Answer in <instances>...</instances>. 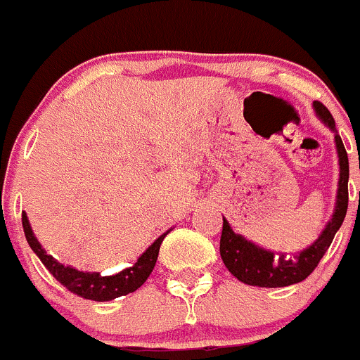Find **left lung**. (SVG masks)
<instances>
[{"mask_svg":"<svg viewBox=\"0 0 360 360\" xmlns=\"http://www.w3.org/2000/svg\"><path fill=\"white\" fill-rule=\"evenodd\" d=\"M313 110L316 117L334 133V143H336L338 162H340V180H338L336 202L330 220L326 224L320 236L313 241L309 247L302 248L301 252L287 257L285 254H278L255 245L254 241L247 240L241 234L234 233L233 227L224 219L222 236H220V257L224 264L229 269L233 276L240 282L254 287H289L300 283L320 262L327 248L333 243L334 234L343 224L348 208V155L343 147L340 134L336 131L333 115L329 110L319 101H313Z\"/></svg>","mask_w":360,"mask_h":360,"instance_id":"obj_1","label":"left lung"}]
</instances>
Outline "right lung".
<instances>
[{
    "label": "right lung",
    "instance_id": "1",
    "mask_svg": "<svg viewBox=\"0 0 360 360\" xmlns=\"http://www.w3.org/2000/svg\"><path fill=\"white\" fill-rule=\"evenodd\" d=\"M22 227L31 250L38 255V259L44 262L45 268L52 273V276L58 280L60 285H64L68 290H71V292L77 294V296L84 297V300L92 301H112L115 300V297L127 296V294L140 289V287L147 282L148 276H150L152 269H154L162 240H165L166 234L172 231L169 229L166 231V233H162L161 236H159L158 240L138 257V261L134 262L131 268L122 269V271L115 273V275L103 276L101 273L80 271V269L73 268V266L60 264V262L56 261L52 255H49L47 252H45V248L41 247L40 241L37 240V236H34L26 212H22Z\"/></svg>",
    "mask_w": 360,
    "mask_h": 360
}]
</instances>
